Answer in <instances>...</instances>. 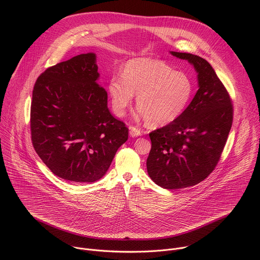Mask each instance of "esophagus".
I'll return each instance as SVG.
<instances>
[{
    "label": "esophagus",
    "mask_w": 260,
    "mask_h": 260,
    "mask_svg": "<svg viewBox=\"0 0 260 260\" xmlns=\"http://www.w3.org/2000/svg\"><path fill=\"white\" fill-rule=\"evenodd\" d=\"M129 135H131V137H139V136L142 135V132L137 127L131 126L129 127Z\"/></svg>",
    "instance_id": "34e87169"
}]
</instances>
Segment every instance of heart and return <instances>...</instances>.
<instances>
[{"instance_id":"obj_1","label":"heart","mask_w":260,"mask_h":260,"mask_svg":"<svg viewBox=\"0 0 260 260\" xmlns=\"http://www.w3.org/2000/svg\"><path fill=\"white\" fill-rule=\"evenodd\" d=\"M121 77L109 80L108 93L114 113L122 117L137 95V117L151 126L176 120L193 93L191 79L160 59L139 57L126 61Z\"/></svg>"}]
</instances>
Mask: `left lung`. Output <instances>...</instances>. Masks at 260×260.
Returning <instances> with one entry per match:
<instances>
[{"label":"left lung","mask_w":260,"mask_h":260,"mask_svg":"<svg viewBox=\"0 0 260 260\" xmlns=\"http://www.w3.org/2000/svg\"><path fill=\"white\" fill-rule=\"evenodd\" d=\"M198 74L199 89L183 113L151 134L147 172L166 189L192 186L215 169L233 123L230 95L212 66L198 55L170 51Z\"/></svg>","instance_id":"obj_1"}]
</instances>
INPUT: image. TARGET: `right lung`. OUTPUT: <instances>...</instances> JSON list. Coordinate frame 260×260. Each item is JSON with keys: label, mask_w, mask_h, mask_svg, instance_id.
Returning a JSON list of instances; mask_svg holds the SVG:
<instances>
[{"label": "right lung", "mask_w": 260, "mask_h": 260, "mask_svg": "<svg viewBox=\"0 0 260 260\" xmlns=\"http://www.w3.org/2000/svg\"><path fill=\"white\" fill-rule=\"evenodd\" d=\"M96 55L61 61L37 79L30 106L35 150L57 177L93 183L107 173L128 128L108 109Z\"/></svg>", "instance_id": "right-lung-1"}]
</instances>
